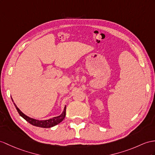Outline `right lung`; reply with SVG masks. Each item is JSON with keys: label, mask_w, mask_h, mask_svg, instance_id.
<instances>
[{"label": "right lung", "mask_w": 155, "mask_h": 155, "mask_svg": "<svg viewBox=\"0 0 155 155\" xmlns=\"http://www.w3.org/2000/svg\"><path fill=\"white\" fill-rule=\"evenodd\" d=\"M12 101L14 102V101L12 100ZM14 104L15 107H16V110H18L19 114H20L22 118H24L26 121L28 122H29V124H31V125L35 126L37 127H43V128H49L51 127H53L56 125H57L59 123L61 122L62 120L64 119L65 116H66V106L64 107V110L62 112V114L58 116L54 117L52 118H50L48 120H36L32 118H30V117L28 116L27 115H25V114H24L20 109L18 108V107L16 106V104L14 103Z\"/></svg>", "instance_id": "1"}]
</instances>
